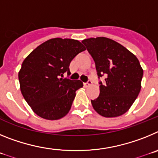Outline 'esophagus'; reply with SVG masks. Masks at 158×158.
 <instances>
[{"instance_id": "esophagus-1", "label": "esophagus", "mask_w": 158, "mask_h": 158, "mask_svg": "<svg viewBox=\"0 0 158 158\" xmlns=\"http://www.w3.org/2000/svg\"><path fill=\"white\" fill-rule=\"evenodd\" d=\"M91 84H92V81L90 80H89L88 81V82H86V83H84V86H85V87H89V86Z\"/></svg>"}]
</instances>
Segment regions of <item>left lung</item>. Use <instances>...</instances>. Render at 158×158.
<instances>
[{"instance_id": "8db88e82", "label": "left lung", "mask_w": 158, "mask_h": 158, "mask_svg": "<svg viewBox=\"0 0 158 158\" xmlns=\"http://www.w3.org/2000/svg\"><path fill=\"white\" fill-rule=\"evenodd\" d=\"M96 64L100 82V95L91 100L95 111L106 118L126 113L134 104L142 88L143 69L139 59L126 47L106 37L82 40Z\"/></svg>"}]
</instances>
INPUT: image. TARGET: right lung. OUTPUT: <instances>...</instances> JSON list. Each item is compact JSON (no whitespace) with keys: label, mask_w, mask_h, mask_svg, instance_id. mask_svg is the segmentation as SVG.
<instances>
[{"label":"right lung","mask_w":158,"mask_h":158,"mask_svg":"<svg viewBox=\"0 0 158 158\" xmlns=\"http://www.w3.org/2000/svg\"><path fill=\"white\" fill-rule=\"evenodd\" d=\"M84 51L78 40L54 38L40 44L23 60L18 73L20 91L36 115L57 120L68 114L83 83L62 77L65 73H70L71 61Z\"/></svg>","instance_id":"1"}]
</instances>
